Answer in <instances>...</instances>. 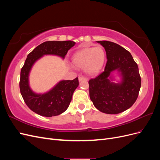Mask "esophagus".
<instances>
[{
	"label": "esophagus",
	"instance_id": "esophagus-1",
	"mask_svg": "<svg viewBox=\"0 0 160 160\" xmlns=\"http://www.w3.org/2000/svg\"><path fill=\"white\" fill-rule=\"evenodd\" d=\"M83 81H87V79L85 78V77H79V81L81 82Z\"/></svg>",
	"mask_w": 160,
	"mask_h": 160
}]
</instances>
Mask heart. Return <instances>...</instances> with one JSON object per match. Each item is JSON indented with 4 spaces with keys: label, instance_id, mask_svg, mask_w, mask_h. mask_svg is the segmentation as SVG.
<instances>
[{
    "label": "heart",
    "instance_id": "heart-1",
    "mask_svg": "<svg viewBox=\"0 0 160 160\" xmlns=\"http://www.w3.org/2000/svg\"><path fill=\"white\" fill-rule=\"evenodd\" d=\"M75 67L84 68L87 74L97 75L102 69L105 60V52L102 47H87L76 51L71 58Z\"/></svg>",
    "mask_w": 160,
    "mask_h": 160
}]
</instances>
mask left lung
I'll return each instance as SVG.
<instances>
[{
    "label": "left lung",
    "mask_w": 160,
    "mask_h": 160,
    "mask_svg": "<svg viewBox=\"0 0 160 160\" xmlns=\"http://www.w3.org/2000/svg\"><path fill=\"white\" fill-rule=\"evenodd\" d=\"M107 55L104 71L89 81V96L95 107L107 114H118L128 109L136 101L141 88L138 66L131 53L115 42L97 41ZM120 77L114 82V74Z\"/></svg>",
    "instance_id": "8db88e82"
}]
</instances>
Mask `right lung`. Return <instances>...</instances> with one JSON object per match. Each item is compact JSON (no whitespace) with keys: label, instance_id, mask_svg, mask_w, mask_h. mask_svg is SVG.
I'll list each match as a JSON object with an SVG mask.
<instances>
[{"label":"right lung","instance_id":"1","mask_svg":"<svg viewBox=\"0 0 160 160\" xmlns=\"http://www.w3.org/2000/svg\"><path fill=\"white\" fill-rule=\"evenodd\" d=\"M72 41H46L37 46L29 54L21 71V93L25 103L34 112L45 117L59 115L67 109L72 96L79 85L78 77L73 80H61L49 91L43 93L34 92L29 85V74L34 64L45 55H55L65 59L71 47Z\"/></svg>","mask_w":160,"mask_h":160}]
</instances>
